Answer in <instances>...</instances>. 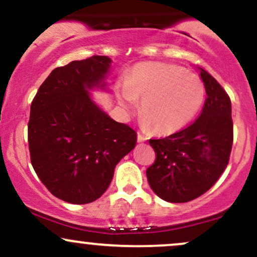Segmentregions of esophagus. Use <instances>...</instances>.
I'll return each mask as SVG.
<instances>
[{"label":"esophagus","mask_w":257,"mask_h":257,"mask_svg":"<svg viewBox=\"0 0 257 257\" xmlns=\"http://www.w3.org/2000/svg\"><path fill=\"white\" fill-rule=\"evenodd\" d=\"M146 140H147L146 137H144L143 134H140V133H138V141H139V143H145Z\"/></svg>","instance_id":"obj_1"}]
</instances>
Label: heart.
<instances>
[{
    "instance_id": "heart-1",
    "label": "heart",
    "mask_w": 257,
    "mask_h": 257,
    "mask_svg": "<svg viewBox=\"0 0 257 257\" xmlns=\"http://www.w3.org/2000/svg\"><path fill=\"white\" fill-rule=\"evenodd\" d=\"M117 99L126 113L143 101V124L158 134H173L197 116L205 99V85L199 76L181 66L163 63L139 64L119 85Z\"/></svg>"
}]
</instances>
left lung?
Returning <instances> with one entry per match:
<instances>
[{"label": "left lung", "mask_w": 257, "mask_h": 257, "mask_svg": "<svg viewBox=\"0 0 257 257\" xmlns=\"http://www.w3.org/2000/svg\"><path fill=\"white\" fill-rule=\"evenodd\" d=\"M206 99L190 126L150 140L156 162L146 170L150 187L169 203H186L205 193L228 164L233 144L231 100L209 72L198 67Z\"/></svg>", "instance_id": "8db88e82"}]
</instances>
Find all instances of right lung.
<instances>
[{"label": "right lung", "instance_id": "right-lung-1", "mask_svg": "<svg viewBox=\"0 0 257 257\" xmlns=\"http://www.w3.org/2000/svg\"><path fill=\"white\" fill-rule=\"evenodd\" d=\"M112 60L94 55L57 67L31 104L29 150L43 185L58 198L87 204L104 194L137 133L112 119L91 90H107Z\"/></svg>", "mask_w": 257, "mask_h": 257}]
</instances>
